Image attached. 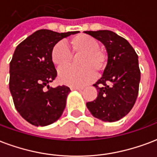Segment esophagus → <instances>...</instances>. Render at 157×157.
I'll use <instances>...</instances> for the list:
<instances>
[{"label":"esophagus","instance_id":"1","mask_svg":"<svg viewBox=\"0 0 157 157\" xmlns=\"http://www.w3.org/2000/svg\"><path fill=\"white\" fill-rule=\"evenodd\" d=\"M83 90L82 88H77V87H72L71 88V90H78V91H82Z\"/></svg>","mask_w":157,"mask_h":157}]
</instances>
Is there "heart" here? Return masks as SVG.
I'll return each instance as SVG.
<instances>
[{
  "mask_svg": "<svg viewBox=\"0 0 157 157\" xmlns=\"http://www.w3.org/2000/svg\"><path fill=\"white\" fill-rule=\"evenodd\" d=\"M99 46L94 37L86 34L72 36L68 40L67 46L62 42L56 44L52 50L51 58L58 71L66 69L71 65V54L82 55L78 60V66L82 68L65 70L59 75L60 82L70 86L81 87L94 78V74H101L105 69L106 59L105 52Z\"/></svg>",
  "mask_w": 157,
  "mask_h": 157,
  "instance_id": "heart-1",
  "label": "heart"
}]
</instances>
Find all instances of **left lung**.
<instances>
[{
	"label": "left lung",
	"instance_id": "8db88e82",
	"mask_svg": "<svg viewBox=\"0 0 157 157\" xmlns=\"http://www.w3.org/2000/svg\"><path fill=\"white\" fill-rule=\"evenodd\" d=\"M100 40L107 52V64L103 75L94 86L98 95L86 106L99 120L113 122L128 114L139 90L140 71L138 56L131 44L111 31H84Z\"/></svg>",
	"mask_w": 157,
	"mask_h": 157
}]
</instances>
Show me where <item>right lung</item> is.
Segmentation results:
<instances>
[{"label": "right lung", "mask_w": 157, "mask_h": 157, "mask_svg": "<svg viewBox=\"0 0 157 157\" xmlns=\"http://www.w3.org/2000/svg\"><path fill=\"white\" fill-rule=\"evenodd\" d=\"M78 32L39 30L15 50L10 63V91L17 111L33 126L51 125L63 113L71 90L67 86L48 85L57 75L51 53L56 43Z\"/></svg>", "instance_id": "1"}]
</instances>
